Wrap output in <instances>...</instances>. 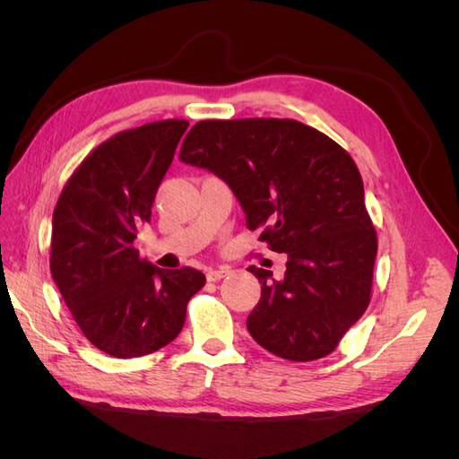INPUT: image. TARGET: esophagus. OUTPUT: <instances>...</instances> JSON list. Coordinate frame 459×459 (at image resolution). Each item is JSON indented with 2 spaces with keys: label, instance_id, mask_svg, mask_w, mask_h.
I'll return each mask as SVG.
<instances>
[{
  "label": "esophagus",
  "instance_id": "1",
  "mask_svg": "<svg viewBox=\"0 0 459 459\" xmlns=\"http://www.w3.org/2000/svg\"><path fill=\"white\" fill-rule=\"evenodd\" d=\"M228 273H230L228 268H216V270L208 272V280H211V281H220L221 277H226Z\"/></svg>",
  "mask_w": 459,
  "mask_h": 459
}]
</instances>
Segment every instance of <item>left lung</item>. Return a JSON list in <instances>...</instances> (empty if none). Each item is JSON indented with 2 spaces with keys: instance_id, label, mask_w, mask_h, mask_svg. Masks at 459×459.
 Returning <instances> with one entry per match:
<instances>
[{
  "instance_id": "8db88e82",
  "label": "left lung",
  "mask_w": 459,
  "mask_h": 459,
  "mask_svg": "<svg viewBox=\"0 0 459 459\" xmlns=\"http://www.w3.org/2000/svg\"><path fill=\"white\" fill-rule=\"evenodd\" d=\"M179 160L231 187L260 241L287 255L281 281L248 268L262 297L247 317L272 354L312 362L337 349L371 300L377 233L352 157L319 130L290 118L201 120Z\"/></svg>"
}]
</instances>
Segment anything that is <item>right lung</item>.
Listing matches in <instances>:
<instances>
[{
	"mask_svg": "<svg viewBox=\"0 0 459 459\" xmlns=\"http://www.w3.org/2000/svg\"><path fill=\"white\" fill-rule=\"evenodd\" d=\"M187 126L169 118L108 137L78 164L55 204L51 275L84 337L115 358L172 342L206 281L187 266L162 270L134 247Z\"/></svg>",
	"mask_w": 459,
	"mask_h": 459,
	"instance_id": "right-lung-1",
	"label": "right lung"
}]
</instances>
